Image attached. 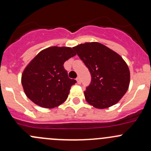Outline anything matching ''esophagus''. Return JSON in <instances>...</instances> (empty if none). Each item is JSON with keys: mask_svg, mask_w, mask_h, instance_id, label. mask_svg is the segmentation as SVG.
<instances>
[{"mask_svg": "<svg viewBox=\"0 0 151 151\" xmlns=\"http://www.w3.org/2000/svg\"><path fill=\"white\" fill-rule=\"evenodd\" d=\"M77 84H81V80H80V77H77Z\"/></svg>", "mask_w": 151, "mask_h": 151, "instance_id": "1", "label": "esophagus"}]
</instances>
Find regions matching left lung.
I'll use <instances>...</instances> for the list:
<instances>
[{
  "label": "left lung",
  "mask_w": 151,
  "mask_h": 151,
  "mask_svg": "<svg viewBox=\"0 0 151 151\" xmlns=\"http://www.w3.org/2000/svg\"><path fill=\"white\" fill-rule=\"evenodd\" d=\"M91 74L85 91L87 102L106 109L118 102L130 83V71L119 54L99 42H86L73 47Z\"/></svg>",
  "instance_id": "obj_1"
}]
</instances>
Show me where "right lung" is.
Segmentation results:
<instances>
[{
  "label": "right lung",
  "mask_w": 151,
  "mask_h": 151,
  "mask_svg": "<svg viewBox=\"0 0 151 151\" xmlns=\"http://www.w3.org/2000/svg\"><path fill=\"white\" fill-rule=\"evenodd\" d=\"M77 53L68 47H50L38 53L24 69L21 83L34 104L51 109L63 104L76 80L68 77L63 63Z\"/></svg>",
  "instance_id": "right-lung-1"
}]
</instances>
